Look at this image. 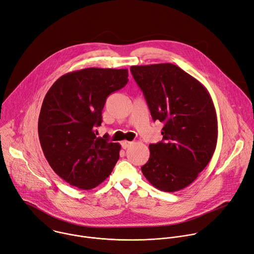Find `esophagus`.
<instances>
[{"instance_id":"obj_1","label":"esophagus","mask_w":254,"mask_h":254,"mask_svg":"<svg viewBox=\"0 0 254 254\" xmlns=\"http://www.w3.org/2000/svg\"><path fill=\"white\" fill-rule=\"evenodd\" d=\"M132 144V141H128V140H124V141H122V147H123V149H128L130 146Z\"/></svg>"}]
</instances>
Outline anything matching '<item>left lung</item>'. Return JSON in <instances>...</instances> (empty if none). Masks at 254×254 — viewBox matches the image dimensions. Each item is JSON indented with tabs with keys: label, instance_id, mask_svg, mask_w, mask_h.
<instances>
[{
	"label": "left lung",
	"instance_id": "1",
	"mask_svg": "<svg viewBox=\"0 0 254 254\" xmlns=\"http://www.w3.org/2000/svg\"><path fill=\"white\" fill-rule=\"evenodd\" d=\"M130 71L154 122L165 124L163 139L150 144V159L141 172L161 191L182 190L197 179L216 149L218 126L212 98L177 65H134Z\"/></svg>",
	"mask_w": 254,
	"mask_h": 254
}]
</instances>
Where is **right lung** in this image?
<instances>
[{"label":"right lung","mask_w":254,"mask_h":254,"mask_svg":"<svg viewBox=\"0 0 254 254\" xmlns=\"http://www.w3.org/2000/svg\"><path fill=\"white\" fill-rule=\"evenodd\" d=\"M127 69L84 68L58 78L46 93L38 121L44 156L53 171L81 190L97 187L120 159L121 144L96 136L107 96L128 81Z\"/></svg>","instance_id":"1"}]
</instances>
